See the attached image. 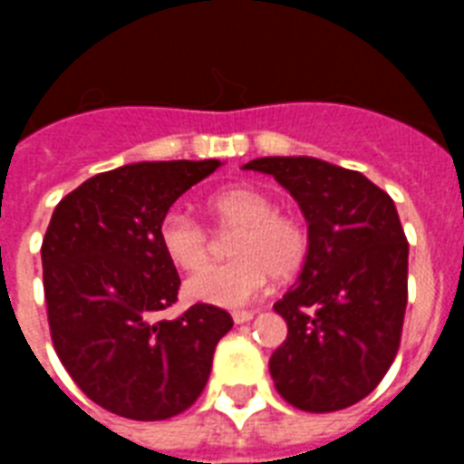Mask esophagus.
<instances>
[{
  "label": "esophagus",
  "mask_w": 464,
  "mask_h": 464,
  "mask_svg": "<svg viewBox=\"0 0 464 464\" xmlns=\"http://www.w3.org/2000/svg\"><path fill=\"white\" fill-rule=\"evenodd\" d=\"M253 317H255V310H236V313H233V323L236 324L250 323Z\"/></svg>",
  "instance_id": "obj_1"
}]
</instances>
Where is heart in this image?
<instances>
[{"instance_id": "1", "label": "heart", "mask_w": 464, "mask_h": 464, "mask_svg": "<svg viewBox=\"0 0 464 464\" xmlns=\"http://www.w3.org/2000/svg\"><path fill=\"white\" fill-rule=\"evenodd\" d=\"M207 209L221 231H236V260L202 272L211 257V233L189 211L173 207L159 224V240L168 260L185 272H197L188 294L221 308H238L260 296L272 276L289 279L308 260L310 236L301 218L276 211V202L253 185H233L214 192Z\"/></svg>"}]
</instances>
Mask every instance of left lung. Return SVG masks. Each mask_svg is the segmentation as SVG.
<instances>
[{
  "instance_id": "1",
  "label": "left lung",
  "mask_w": 464,
  "mask_h": 464,
  "mask_svg": "<svg viewBox=\"0 0 464 464\" xmlns=\"http://www.w3.org/2000/svg\"><path fill=\"white\" fill-rule=\"evenodd\" d=\"M246 170L289 189L310 236L304 272L275 304L289 334L269 373L296 410H346L373 392L400 349L410 246L395 204L359 170L308 156L255 159Z\"/></svg>"
}]
</instances>
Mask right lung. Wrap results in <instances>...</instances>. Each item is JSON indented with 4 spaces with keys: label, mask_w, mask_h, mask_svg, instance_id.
Returning a JSON list of instances; mask_svg holds the SVG:
<instances>
[{
    "label": "right lung",
    "mask_w": 464,
    "mask_h": 464,
    "mask_svg": "<svg viewBox=\"0 0 464 464\" xmlns=\"http://www.w3.org/2000/svg\"><path fill=\"white\" fill-rule=\"evenodd\" d=\"M221 160H156L98 173L53 211L43 289L54 352L89 400L118 417L159 421L189 410L233 327L217 305L156 320L180 276L159 240L170 204Z\"/></svg>",
    "instance_id": "1"
}]
</instances>
